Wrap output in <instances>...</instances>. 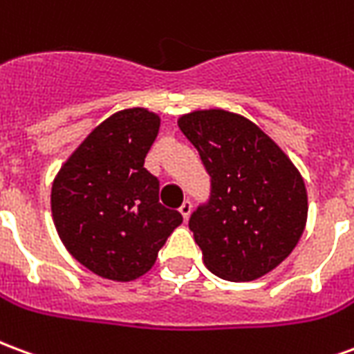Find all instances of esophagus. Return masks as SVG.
Listing matches in <instances>:
<instances>
[{
    "label": "esophagus",
    "mask_w": 354,
    "mask_h": 354,
    "mask_svg": "<svg viewBox=\"0 0 354 354\" xmlns=\"http://www.w3.org/2000/svg\"><path fill=\"white\" fill-rule=\"evenodd\" d=\"M192 208H193L192 201H184V203H182L180 212H182V216H184V220H187V218H189V214H192Z\"/></svg>",
    "instance_id": "obj_1"
}]
</instances>
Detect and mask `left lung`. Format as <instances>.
Masks as SVG:
<instances>
[{"label":"left lung","mask_w":354,"mask_h":354,"mask_svg":"<svg viewBox=\"0 0 354 354\" xmlns=\"http://www.w3.org/2000/svg\"><path fill=\"white\" fill-rule=\"evenodd\" d=\"M210 176V195L189 218L205 266L220 279L254 281L288 258L307 222L304 178L273 140L223 109L180 117Z\"/></svg>","instance_id":"left-lung-1"}]
</instances>
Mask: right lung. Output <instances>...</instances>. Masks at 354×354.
<instances>
[{
	"label": "right lung",
	"instance_id": "right-lung-1",
	"mask_svg": "<svg viewBox=\"0 0 354 354\" xmlns=\"http://www.w3.org/2000/svg\"><path fill=\"white\" fill-rule=\"evenodd\" d=\"M159 124L142 108L113 113L55 178L50 208L58 235L75 260L104 279L127 282L147 273L184 220L159 203V180L144 169Z\"/></svg>",
	"mask_w": 354,
	"mask_h": 354
}]
</instances>
